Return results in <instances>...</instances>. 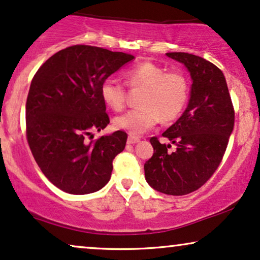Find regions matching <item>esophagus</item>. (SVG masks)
<instances>
[{
    "label": "esophagus",
    "instance_id": "1",
    "mask_svg": "<svg viewBox=\"0 0 260 260\" xmlns=\"http://www.w3.org/2000/svg\"><path fill=\"white\" fill-rule=\"evenodd\" d=\"M137 142H140V137L133 136V135H130V136L127 137V143H129V144H135Z\"/></svg>",
    "mask_w": 260,
    "mask_h": 260
}]
</instances>
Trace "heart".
<instances>
[{"label":"heart","instance_id":"b5f03b06","mask_svg":"<svg viewBox=\"0 0 260 260\" xmlns=\"http://www.w3.org/2000/svg\"><path fill=\"white\" fill-rule=\"evenodd\" d=\"M126 85L133 89L143 88L138 98L141 106L114 118V126L141 135L161 120L172 122L183 113L190 96V83L181 72H166L153 62H143L124 74ZM100 95L113 111H122L126 103V87L112 77L101 82Z\"/></svg>","mask_w":260,"mask_h":260}]
</instances>
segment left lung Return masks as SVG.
<instances>
[{
    "mask_svg": "<svg viewBox=\"0 0 260 260\" xmlns=\"http://www.w3.org/2000/svg\"><path fill=\"white\" fill-rule=\"evenodd\" d=\"M192 77L191 98L179 119L162 134L171 144L151 137L154 154L144 164L147 183L156 191L184 196L210 179L220 166L234 127L235 112L223 73L215 64L186 52H168Z\"/></svg>",
    "mask_w": 260,
    "mask_h": 260,
    "instance_id": "obj_1",
    "label": "left lung"
}]
</instances>
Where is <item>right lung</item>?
<instances>
[{"mask_svg":"<svg viewBox=\"0 0 260 260\" xmlns=\"http://www.w3.org/2000/svg\"><path fill=\"white\" fill-rule=\"evenodd\" d=\"M135 57L73 45L50 57L33 76L26 101V137L36 162L64 192L86 194L109 183L113 159L125 148L118 130L88 142L110 123L100 86Z\"/></svg>","mask_w":260,"mask_h":260,"instance_id":"obj_1","label":"right lung"}]
</instances>
